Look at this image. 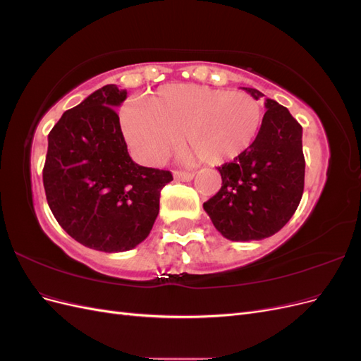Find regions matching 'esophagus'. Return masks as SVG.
Returning a JSON list of instances; mask_svg holds the SVG:
<instances>
[{"instance_id":"34e87169","label":"esophagus","mask_w":361,"mask_h":361,"mask_svg":"<svg viewBox=\"0 0 361 361\" xmlns=\"http://www.w3.org/2000/svg\"><path fill=\"white\" fill-rule=\"evenodd\" d=\"M173 176L176 180H180V182H190L194 178V173H188V171H174Z\"/></svg>"}]
</instances>
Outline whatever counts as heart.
<instances>
[{
    "label": "heart",
    "mask_w": 361,
    "mask_h": 361,
    "mask_svg": "<svg viewBox=\"0 0 361 361\" xmlns=\"http://www.w3.org/2000/svg\"><path fill=\"white\" fill-rule=\"evenodd\" d=\"M120 122L128 145L145 164L162 162L180 135L190 146L182 152L185 161L202 158L220 166L255 145L264 111L256 97L245 92L173 84L150 97L146 108L129 102Z\"/></svg>",
    "instance_id": "1"
}]
</instances>
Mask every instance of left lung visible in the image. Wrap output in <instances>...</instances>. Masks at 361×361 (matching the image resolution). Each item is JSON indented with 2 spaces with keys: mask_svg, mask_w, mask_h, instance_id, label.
Returning <instances> with one entry per match:
<instances>
[{
  "mask_svg": "<svg viewBox=\"0 0 361 361\" xmlns=\"http://www.w3.org/2000/svg\"><path fill=\"white\" fill-rule=\"evenodd\" d=\"M256 99L265 94L243 87ZM267 113L255 145L218 167L221 188L203 203L212 224L231 241H259L285 226L302 197V128L286 106L265 99Z\"/></svg>",
  "mask_w": 361,
  "mask_h": 361,
  "instance_id": "1",
  "label": "left lung"
}]
</instances>
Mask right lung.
<instances>
[{"label":"right lung","mask_w":361,"mask_h":361,"mask_svg":"<svg viewBox=\"0 0 361 361\" xmlns=\"http://www.w3.org/2000/svg\"><path fill=\"white\" fill-rule=\"evenodd\" d=\"M126 90L104 85L64 111L48 135L43 167L47 200L59 224L80 244L118 253L149 236L167 170L138 166L128 154L114 108Z\"/></svg>","instance_id":"obj_1"}]
</instances>
